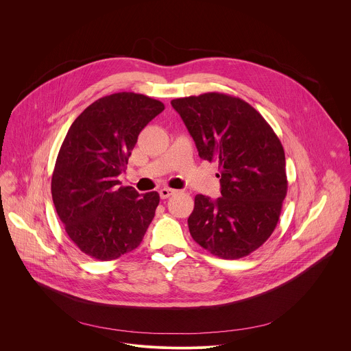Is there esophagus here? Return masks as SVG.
I'll return each instance as SVG.
<instances>
[{"mask_svg": "<svg viewBox=\"0 0 351 351\" xmlns=\"http://www.w3.org/2000/svg\"><path fill=\"white\" fill-rule=\"evenodd\" d=\"M174 193H176V191H174V189H170V188H162V189L159 191L160 199H169V197L173 196Z\"/></svg>", "mask_w": 351, "mask_h": 351, "instance_id": "obj_1", "label": "esophagus"}]
</instances>
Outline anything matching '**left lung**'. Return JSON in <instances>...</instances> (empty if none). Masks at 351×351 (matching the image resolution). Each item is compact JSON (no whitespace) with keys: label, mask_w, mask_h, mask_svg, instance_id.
Instances as JSON below:
<instances>
[{"label":"left lung","mask_w":351,"mask_h":351,"mask_svg":"<svg viewBox=\"0 0 351 351\" xmlns=\"http://www.w3.org/2000/svg\"><path fill=\"white\" fill-rule=\"evenodd\" d=\"M201 159L219 163L221 197H195L188 219L192 238L224 259L261 247L273 234L287 196L285 152L271 127L250 104L223 93L171 101Z\"/></svg>","instance_id":"obj_1"}]
</instances>
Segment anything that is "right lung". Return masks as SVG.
Here are the masks:
<instances>
[{
  "label": "right lung",
  "instance_id": "obj_1",
  "mask_svg": "<svg viewBox=\"0 0 351 351\" xmlns=\"http://www.w3.org/2000/svg\"><path fill=\"white\" fill-rule=\"evenodd\" d=\"M165 109L160 101L121 92L90 104L71 124L51 180L56 213L73 243L99 261L135 250L159 195L120 186L141 131Z\"/></svg>",
  "mask_w": 351,
  "mask_h": 351
}]
</instances>
